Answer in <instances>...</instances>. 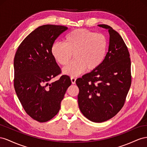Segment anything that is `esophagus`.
<instances>
[{
  "instance_id": "34e87169",
  "label": "esophagus",
  "mask_w": 147,
  "mask_h": 147,
  "mask_svg": "<svg viewBox=\"0 0 147 147\" xmlns=\"http://www.w3.org/2000/svg\"><path fill=\"white\" fill-rule=\"evenodd\" d=\"M76 78H75L74 77L71 78V82H72L73 84H74L76 83Z\"/></svg>"
}]
</instances>
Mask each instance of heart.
Listing matches in <instances>:
<instances>
[{"label":"heart","instance_id":"b5f03b06","mask_svg":"<svg viewBox=\"0 0 147 147\" xmlns=\"http://www.w3.org/2000/svg\"><path fill=\"white\" fill-rule=\"evenodd\" d=\"M108 41L106 36L86 29H76L67 34L64 43H53L51 51L55 60L66 65L73 57L74 60L63 69V73L76 76L87 69L92 71L102 65L107 55Z\"/></svg>","mask_w":147,"mask_h":147}]
</instances>
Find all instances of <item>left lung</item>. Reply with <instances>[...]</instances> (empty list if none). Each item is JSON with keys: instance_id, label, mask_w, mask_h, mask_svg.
<instances>
[{"instance_id": "1", "label": "left lung", "mask_w": 147, "mask_h": 147, "mask_svg": "<svg viewBox=\"0 0 147 147\" xmlns=\"http://www.w3.org/2000/svg\"><path fill=\"white\" fill-rule=\"evenodd\" d=\"M98 26L110 34L108 51L98 68L78 78L79 107L88 119L102 123L114 117L124 106L131 85V59L118 32L107 24Z\"/></svg>"}]
</instances>
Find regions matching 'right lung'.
Listing matches in <instances>:
<instances>
[{
	"label": "right lung",
	"mask_w": 147,
	"mask_h": 147,
	"mask_svg": "<svg viewBox=\"0 0 147 147\" xmlns=\"http://www.w3.org/2000/svg\"><path fill=\"white\" fill-rule=\"evenodd\" d=\"M68 29L64 26L45 24L36 28L25 38L14 58V87L21 104L32 119L44 123L59 111L61 102L71 84L69 76L61 73L52 55L54 42Z\"/></svg>",
	"instance_id": "obj_1"
}]
</instances>
